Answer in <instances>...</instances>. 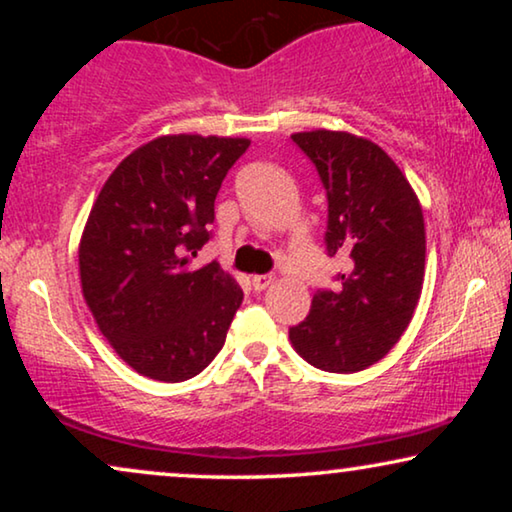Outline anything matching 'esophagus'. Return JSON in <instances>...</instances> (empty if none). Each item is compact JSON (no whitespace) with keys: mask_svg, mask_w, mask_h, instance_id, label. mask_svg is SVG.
I'll return each mask as SVG.
<instances>
[{"mask_svg":"<svg viewBox=\"0 0 512 512\" xmlns=\"http://www.w3.org/2000/svg\"><path fill=\"white\" fill-rule=\"evenodd\" d=\"M272 282H275V277L272 275H256L254 279H251V284H254L256 291H265Z\"/></svg>","mask_w":512,"mask_h":512,"instance_id":"esophagus-1","label":"esophagus"}]
</instances>
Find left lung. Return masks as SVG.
Listing matches in <instances>:
<instances>
[{
	"mask_svg": "<svg viewBox=\"0 0 512 512\" xmlns=\"http://www.w3.org/2000/svg\"><path fill=\"white\" fill-rule=\"evenodd\" d=\"M328 193V256H345L338 291H319L289 340L314 368L359 373L389 354L412 321L426 265L424 214L387 151L345 130L293 132Z\"/></svg>",
	"mask_w": 512,
	"mask_h": 512,
	"instance_id": "8db88e82",
	"label": "left lung"
}]
</instances>
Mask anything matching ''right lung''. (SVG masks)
I'll use <instances>...</instances> for the list:
<instances>
[{"instance_id": "obj_1", "label": "right lung", "mask_w": 512, "mask_h": 512, "mask_svg": "<svg viewBox=\"0 0 512 512\" xmlns=\"http://www.w3.org/2000/svg\"><path fill=\"white\" fill-rule=\"evenodd\" d=\"M247 137L163 135L125 156L79 242L81 293L114 352L139 375L184 382L221 352L244 293L219 263L193 268L221 181Z\"/></svg>"}]
</instances>
